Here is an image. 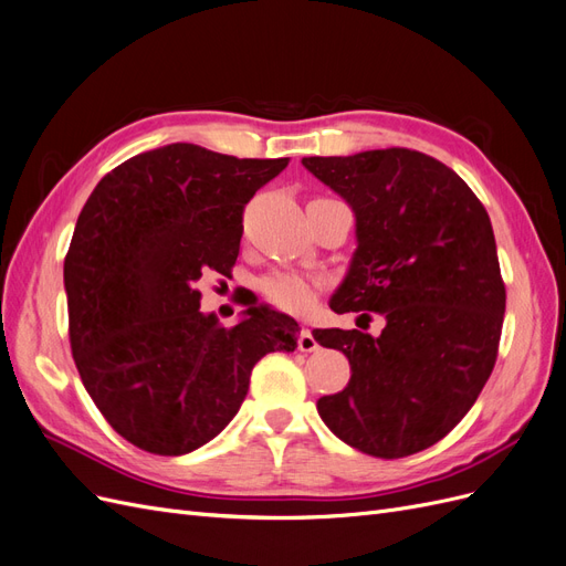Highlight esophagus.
Wrapping results in <instances>:
<instances>
[{"label": "esophagus", "mask_w": 566, "mask_h": 566, "mask_svg": "<svg viewBox=\"0 0 566 566\" xmlns=\"http://www.w3.org/2000/svg\"><path fill=\"white\" fill-rule=\"evenodd\" d=\"M317 348H319V343L315 340L313 332L301 329V334H298V350L301 353H315Z\"/></svg>", "instance_id": "34e87169"}]
</instances>
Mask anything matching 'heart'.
<instances>
[{"label":"heart","mask_w":566,"mask_h":566,"mask_svg":"<svg viewBox=\"0 0 566 566\" xmlns=\"http://www.w3.org/2000/svg\"><path fill=\"white\" fill-rule=\"evenodd\" d=\"M263 296L284 313L305 315L315 307L322 282L296 270H275L261 280Z\"/></svg>","instance_id":"heart-1"}]
</instances>
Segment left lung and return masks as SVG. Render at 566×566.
<instances>
[{
  "mask_svg": "<svg viewBox=\"0 0 566 566\" xmlns=\"http://www.w3.org/2000/svg\"><path fill=\"white\" fill-rule=\"evenodd\" d=\"M355 213L357 249L329 307L380 313V336L315 329L350 361L340 392L317 399L338 440L378 459L440 442L494 369L505 286L489 213L447 164L407 148L303 157Z\"/></svg>",
  "mask_w": 566,
  "mask_h": 566,
  "instance_id": "1",
  "label": "left lung"
}]
</instances>
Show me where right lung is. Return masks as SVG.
<instances>
[{"instance_id":"1","label":"right lung","mask_w":566,"mask_h":566,"mask_svg":"<svg viewBox=\"0 0 566 566\" xmlns=\"http://www.w3.org/2000/svg\"><path fill=\"white\" fill-rule=\"evenodd\" d=\"M289 164L171 143L101 178L65 256L70 345L86 392L126 442L184 455L240 411L268 353H294L298 324L265 303L230 329L199 310L197 282L230 275L242 211Z\"/></svg>"}]
</instances>
